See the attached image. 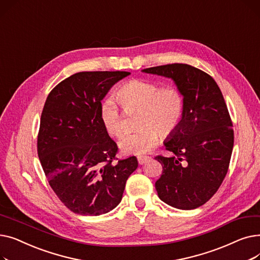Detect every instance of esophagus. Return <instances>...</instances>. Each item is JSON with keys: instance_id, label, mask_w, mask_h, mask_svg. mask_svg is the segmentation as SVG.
<instances>
[{"instance_id": "esophagus-1", "label": "esophagus", "mask_w": 260, "mask_h": 260, "mask_svg": "<svg viewBox=\"0 0 260 260\" xmlns=\"http://www.w3.org/2000/svg\"><path fill=\"white\" fill-rule=\"evenodd\" d=\"M151 159L152 158L148 157V156H139L138 157V162H139V165H144V163L151 161Z\"/></svg>"}]
</instances>
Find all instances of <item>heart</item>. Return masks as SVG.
Masks as SVG:
<instances>
[{"label": "heart", "mask_w": 260, "mask_h": 260, "mask_svg": "<svg viewBox=\"0 0 260 260\" xmlns=\"http://www.w3.org/2000/svg\"><path fill=\"white\" fill-rule=\"evenodd\" d=\"M117 101L127 113L139 111L136 133L127 134L119 142L124 154L144 155L158 143L159 136L169 137L179 126L184 113V97L174 86L160 87L156 82L133 79L123 84L116 93ZM100 119L106 132L120 137L124 133L122 114L113 100L100 106Z\"/></svg>", "instance_id": "b5f03b06"}]
</instances>
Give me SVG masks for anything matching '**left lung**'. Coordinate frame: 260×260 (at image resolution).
<instances>
[{
  "label": "left lung",
  "instance_id": "1",
  "mask_svg": "<svg viewBox=\"0 0 260 260\" xmlns=\"http://www.w3.org/2000/svg\"><path fill=\"white\" fill-rule=\"evenodd\" d=\"M142 72L171 78L184 97L180 124L165 141L174 156L155 157L162 166L155 183L158 196L176 209H197L221 185L233 151V124L223 95L210 75L187 64Z\"/></svg>",
  "mask_w": 260,
  "mask_h": 260
}]
</instances>
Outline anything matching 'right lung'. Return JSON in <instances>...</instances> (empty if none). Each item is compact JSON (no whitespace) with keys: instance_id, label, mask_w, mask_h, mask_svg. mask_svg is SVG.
<instances>
[{"instance_id":"right-lung-1","label":"right lung","mask_w":260,"mask_h":260,"mask_svg":"<svg viewBox=\"0 0 260 260\" xmlns=\"http://www.w3.org/2000/svg\"><path fill=\"white\" fill-rule=\"evenodd\" d=\"M127 72H81L48 94L41 115L38 156L53 192L72 212L98 216L115 209L138 168L116 160L118 146L100 119L101 101Z\"/></svg>"}]
</instances>
